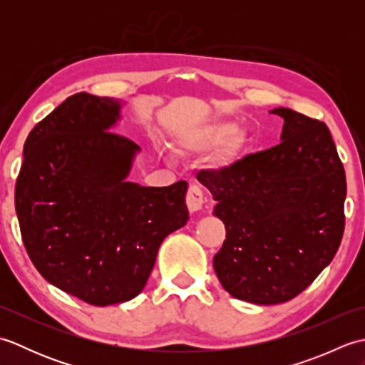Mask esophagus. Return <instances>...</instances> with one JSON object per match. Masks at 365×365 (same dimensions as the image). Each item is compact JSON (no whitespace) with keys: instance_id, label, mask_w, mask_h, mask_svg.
<instances>
[{"instance_id":"esophagus-1","label":"esophagus","mask_w":365,"mask_h":365,"mask_svg":"<svg viewBox=\"0 0 365 365\" xmlns=\"http://www.w3.org/2000/svg\"><path fill=\"white\" fill-rule=\"evenodd\" d=\"M187 205L191 213L199 212L204 205V195L202 190H200L197 185H190L188 192H187Z\"/></svg>"}]
</instances>
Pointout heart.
Segmentation results:
<instances>
[{
  "instance_id": "b5f03b06",
  "label": "heart",
  "mask_w": 365,
  "mask_h": 365,
  "mask_svg": "<svg viewBox=\"0 0 365 365\" xmlns=\"http://www.w3.org/2000/svg\"><path fill=\"white\" fill-rule=\"evenodd\" d=\"M235 123L232 122H210L205 123V125L187 130L183 135L177 138L175 143L178 149L185 153H199L212 149L213 145L222 143L230 135L231 138L228 137L227 143L224 144L218 157H216V163L222 166L229 165L245 144V138L240 133H235Z\"/></svg>"
}]
</instances>
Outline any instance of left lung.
<instances>
[{"label": "left lung", "instance_id": "8db88e82", "mask_svg": "<svg viewBox=\"0 0 365 365\" xmlns=\"http://www.w3.org/2000/svg\"><path fill=\"white\" fill-rule=\"evenodd\" d=\"M269 113L284 119L281 144L197 175L226 226L215 273L232 297L254 304L307 289L334 259L345 227V169L328 127L290 108Z\"/></svg>", "mask_w": 365, "mask_h": 365}]
</instances>
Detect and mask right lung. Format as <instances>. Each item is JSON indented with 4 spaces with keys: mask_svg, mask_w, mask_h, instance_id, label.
I'll use <instances>...</instances> for the list:
<instances>
[{
    "mask_svg": "<svg viewBox=\"0 0 365 365\" xmlns=\"http://www.w3.org/2000/svg\"><path fill=\"white\" fill-rule=\"evenodd\" d=\"M122 102L80 92L31 130L15 212L31 262L46 281L92 306L138 297L160 245L190 215L188 183L128 182L139 145L111 133Z\"/></svg>",
    "mask_w": 365,
    "mask_h": 365,
    "instance_id": "obj_1",
    "label": "right lung"
}]
</instances>
